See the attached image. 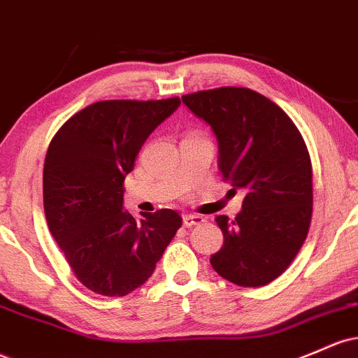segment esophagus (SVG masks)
<instances>
[{"label": "esophagus", "mask_w": 358, "mask_h": 358, "mask_svg": "<svg viewBox=\"0 0 358 358\" xmlns=\"http://www.w3.org/2000/svg\"><path fill=\"white\" fill-rule=\"evenodd\" d=\"M203 222H206V219H203L202 215H197V214L183 215V226H185V227L200 226V224H203Z\"/></svg>", "instance_id": "1"}]
</instances>
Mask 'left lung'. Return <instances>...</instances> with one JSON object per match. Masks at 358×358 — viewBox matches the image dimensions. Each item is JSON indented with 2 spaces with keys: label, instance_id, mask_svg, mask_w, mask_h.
I'll list each match as a JSON object with an SVG mask.
<instances>
[{
  "label": "left lung",
  "instance_id": "1",
  "mask_svg": "<svg viewBox=\"0 0 358 358\" xmlns=\"http://www.w3.org/2000/svg\"><path fill=\"white\" fill-rule=\"evenodd\" d=\"M182 101L217 137L224 182L245 190L233 221L215 217L224 245L212 268L241 287L270 284L299 253L313 217V166L299 129L250 88L202 90Z\"/></svg>",
  "mask_w": 358,
  "mask_h": 358
}]
</instances>
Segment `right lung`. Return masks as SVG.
<instances>
[{"label":"right lung","mask_w":358,"mask_h":358,"mask_svg":"<svg viewBox=\"0 0 358 358\" xmlns=\"http://www.w3.org/2000/svg\"><path fill=\"white\" fill-rule=\"evenodd\" d=\"M180 105L103 100L74 113L50 141L44 163L47 226L78 280L92 292L124 297L156 268L182 217L171 209L137 222L122 210L124 180L143 144Z\"/></svg>","instance_id":"obj_1"}]
</instances>
